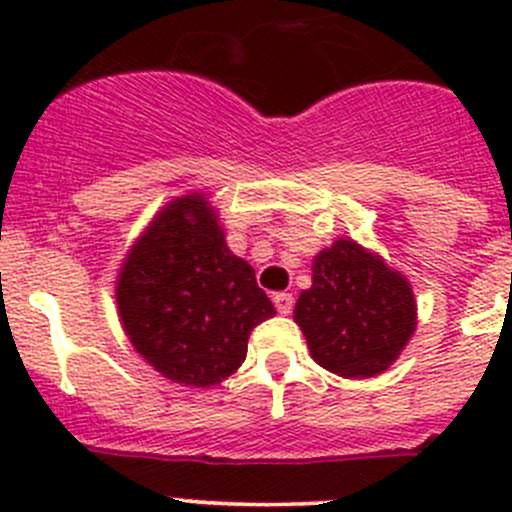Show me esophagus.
Instances as JSON below:
<instances>
[{
  "label": "esophagus",
  "mask_w": 512,
  "mask_h": 512,
  "mask_svg": "<svg viewBox=\"0 0 512 512\" xmlns=\"http://www.w3.org/2000/svg\"><path fill=\"white\" fill-rule=\"evenodd\" d=\"M272 302H275L277 312L280 314H289L292 312V304H294V297L289 292H277L275 297H272Z\"/></svg>",
  "instance_id": "esophagus-1"
}]
</instances>
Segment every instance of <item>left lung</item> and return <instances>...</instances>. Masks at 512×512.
Masks as SVG:
<instances>
[{
	"label": "left lung",
	"mask_w": 512,
	"mask_h": 512,
	"mask_svg": "<svg viewBox=\"0 0 512 512\" xmlns=\"http://www.w3.org/2000/svg\"><path fill=\"white\" fill-rule=\"evenodd\" d=\"M294 322L309 354L344 379H369L399 359L416 332V299L401 272L354 240L339 237L312 262Z\"/></svg>",
	"instance_id": "left-lung-1"
}]
</instances>
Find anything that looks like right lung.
Returning <instances> with one entry per match:
<instances>
[{"mask_svg":"<svg viewBox=\"0 0 512 512\" xmlns=\"http://www.w3.org/2000/svg\"><path fill=\"white\" fill-rule=\"evenodd\" d=\"M116 302L133 349L165 379L198 389L235 374L252 329L275 317L200 193L170 200L151 220L123 260Z\"/></svg>","mask_w":512,"mask_h":512,"instance_id":"obj_1","label":"right lung"}]
</instances>
